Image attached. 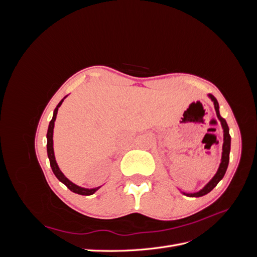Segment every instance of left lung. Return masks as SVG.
I'll return each instance as SVG.
<instances>
[{"mask_svg":"<svg viewBox=\"0 0 257 257\" xmlns=\"http://www.w3.org/2000/svg\"><path fill=\"white\" fill-rule=\"evenodd\" d=\"M210 98H211L213 100L214 103V108H215V111H216V115L217 118H219V120L221 121V124H222V127L224 130V143H223V153H222V162L220 164V167L219 169H217V173L215 174V176L212 178V180L210 181L205 188L197 192V193H194V194H185L183 193L184 195L186 196H190V197H200V196H204L206 195V194H208L210 191H212L216 184L220 182L221 179L224 177L225 173H226V169H227V166H228V162H229V151H230V135H229V128H228V125L226 121H225L224 118H222V116L220 115V112H219V103H217L216 98L212 95V94H209Z\"/></svg>","mask_w":257,"mask_h":257,"instance_id":"obj_1","label":"left lung"}]
</instances>
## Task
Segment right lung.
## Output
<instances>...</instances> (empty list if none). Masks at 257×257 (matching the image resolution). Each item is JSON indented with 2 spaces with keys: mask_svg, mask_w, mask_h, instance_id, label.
<instances>
[{
  "mask_svg": "<svg viewBox=\"0 0 257 257\" xmlns=\"http://www.w3.org/2000/svg\"><path fill=\"white\" fill-rule=\"evenodd\" d=\"M62 102H63V99L61 100V102L58 104L57 108L54 109L53 111V116L52 119L49 123V127H48V132H47V153H48V158H49V161H50V166L52 168V172L53 174L56 175V177L59 179V180L64 183L67 188L71 190L72 192L76 193V194H79V195H92L93 193H95L98 188L96 189H91V190H88V189H83V188H80V186L74 184L73 182H71L68 180V179L62 174V172L60 170V168L58 167V164L56 162V159H54V153H53V141H52V135H53V126H54V121H56V118H57V113H58V109L59 107L61 106Z\"/></svg>",
  "mask_w": 257,
  "mask_h": 257,
  "instance_id": "1",
  "label": "right lung"
}]
</instances>
